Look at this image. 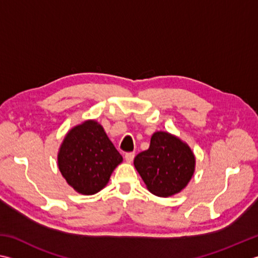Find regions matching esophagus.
Instances as JSON below:
<instances>
[{
  "label": "esophagus",
  "instance_id": "esophagus-1",
  "mask_svg": "<svg viewBox=\"0 0 258 258\" xmlns=\"http://www.w3.org/2000/svg\"><path fill=\"white\" fill-rule=\"evenodd\" d=\"M134 156H135L134 152H127V153H125V160L127 161V162H132Z\"/></svg>",
  "mask_w": 258,
  "mask_h": 258
}]
</instances>
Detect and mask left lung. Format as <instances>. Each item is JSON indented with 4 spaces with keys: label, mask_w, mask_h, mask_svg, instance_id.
Here are the masks:
<instances>
[{
    "label": "left lung",
    "mask_w": 258,
    "mask_h": 258,
    "mask_svg": "<svg viewBox=\"0 0 258 258\" xmlns=\"http://www.w3.org/2000/svg\"><path fill=\"white\" fill-rule=\"evenodd\" d=\"M195 165L188 144L166 132L154 133L150 148L134 159L135 169L149 191L159 197H170L184 189L192 178Z\"/></svg>",
    "instance_id": "1"
}]
</instances>
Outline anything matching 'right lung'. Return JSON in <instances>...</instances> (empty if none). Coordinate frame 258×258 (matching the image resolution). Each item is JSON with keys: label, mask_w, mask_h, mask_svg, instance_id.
Here are the masks:
<instances>
[{"label": "right lung", "mask_w": 258, "mask_h": 258, "mask_svg": "<svg viewBox=\"0 0 258 258\" xmlns=\"http://www.w3.org/2000/svg\"><path fill=\"white\" fill-rule=\"evenodd\" d=\"M122 161L96 120H86L70 130L58 153V166L66 181L77 192L87 196L102 190Z\"/></svg>", "instance_id": "obj_1"}]
</instances>
